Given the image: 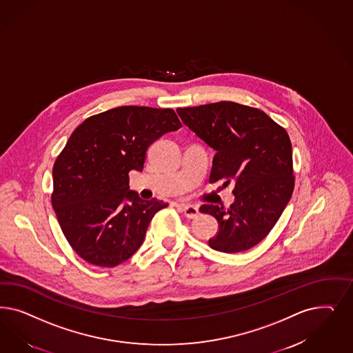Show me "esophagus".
Masks as SVG:
<instances>
[{
  "instance_id": "esophagus-1",
  "label": "esophagus",
  "mask_w": 353,
  "mask_h": 353,
  "mask_svg": "<svg viewBox=\"0 0 353 353\" xmlns=\"http://www.w3.org/2000/svg\"><path fill=\"white\" fill-rule=\"evenodd\" d=\"M178 209L183 212L187 218H196L199 216V209L192 205H179Z\"/></svg>"
}]
</instances>
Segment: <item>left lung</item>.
Here are the masks:
<instances>
[{
  "mask_svg": "<svg viewBox=\"0 0 353 353\" xmlns=\"http://www.w3.org/2000/svg\"><path fill=\"white\" fill-rule=\"evenodd\" d=\"M183 123L216 150L209 182L235 184L230 208L204 204L218 222L213 250L244 252L268 236L288 204L295 175L291 140L266 113L232 101L178 108Z\"/></svg>",
  "mask_w": 353,
  "mask_h": 353,
  "instance_id": "1",
  "label": "left lung"
}]
</instances>
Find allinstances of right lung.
Returning <instances> with one entry per match:
<instances>
[{
	"label": "right lung",
	"instance_id": "1",
	"mask_svg": "<svg viewBox=\"0 0 353 353\" xmlns=\"http://www.w3.org/2000/svg\"><path fill=\"white\" fill-rule=\"evenodd\" d=\"M181 127L172 109L119 106L71 134L53 165L52 205L84 261L114 268L140 248L149 222L168 204L141 200L130 190L128 172L143 170L149 145Z\"/></svg>",
	"mask_w": 353,
	"mask_h": 353
}]
</instances>
